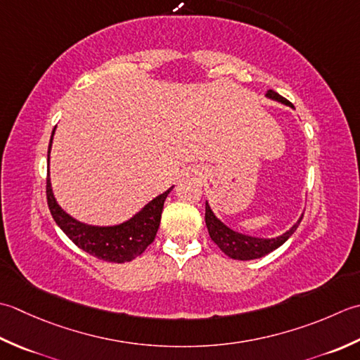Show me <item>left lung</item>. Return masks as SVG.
Wrapping results in <instances>:
<instances>
[{
	"instance_id": "1",
	"label": "left lung",
	"mask_w": 360,
	"mask_h": 360,
	"mask_svg": "<svg viewBox=\"0 0 360 360\" xmlns=\"http://www.w3.org/2000/svg\"><path fill=\"white\" fill-rule=\"evenodd\" d=\"M266 96L272 101L281 102L284 105H289L293 108L289 101H285L283 96H280L276 91L269 90ZM303 216L298 219L297 224H293L290 230L280 234L276 238H255L248 236V234H242L231 230L230 226H226L222 221H219L214 212L210 208L208 202L205 203V222H207V229L210 233V238L214 240V244L221 248V250L230 256L233 259L239 261H248V259H258L266 256L267 253L276 250L278 247H281L285 240H288L295 230L298 229L300 222H302Z\"/></svg>"
}]
</instances>
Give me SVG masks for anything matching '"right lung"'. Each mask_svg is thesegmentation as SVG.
<instances>
[{
  "mask_svg": "<svg viewBox=\"0 0 360 360\" xmlns=\"http://www.w3.org/2000/svg\"><path fill=\"white\" fill-rule=\"evenodd\" d=\"M56 130V129H54ZM53 135L49 139L48 148V179H46V199L51 214H53L56 224L60 226V230L75 242V244L82 248L84 252L90 253L91 256L107 262H129L135 259L136 256L141 255L146 248L152 244L155 239V234L160 226L161 212H163V205L167 194L171 193V186L163 194L157 195L148 205H144L141 211H138L134 217L120 225L110 226H98L88 225L84 222L76 221L71 217L67 211L60 208L53 194L49 179V152L51 144H53Z\"/></svg>",
  "mask_w": 360,
  "mask_h": 360,
  "instance_id": "1",
  "label": "right lung"
}]
</instances>
